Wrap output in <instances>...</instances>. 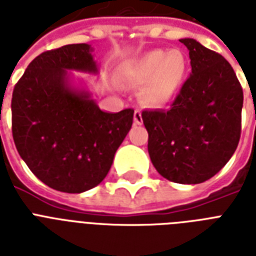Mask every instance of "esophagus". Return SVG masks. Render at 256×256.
Listing matches in <instances>:
<instances>
[{"instance_id":"obj_1","label":"esophagus","mask_w":256,"mask_h":256,"mask_svg":"<svg viewBox=\"0 0 256 256\" xmlns=\"http://www.w3.org/2000/svg\"><path fill=\"white\" fill-rule=\"evenodd\" d=\"M134 124H144V120H142V114H140V110H136V112H134Z\"/></svg>"}]
</instances>
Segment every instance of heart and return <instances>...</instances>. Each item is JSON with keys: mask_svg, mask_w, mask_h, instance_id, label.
<instances>
[{"mask_svg": "<svg viewBox=\"0 0 256 256\" xmlns=\"http://www.w3.org/2000/svg\"><path fill=\"white\" fill-rule=\"evenodd\" d=\"M186 73L187 58L179 49L150 50L126 69L130 81L136 85H144L142 98L154 108L166 106L174 100Z\"/></svg>", "mask_w": 256, "mask_h": 256, "instance_id": "heart-1", "label": "heart"}]
</instances>
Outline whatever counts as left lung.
Listing matches in <instances>:
<instances>
[{
    "mask_svg": "<svg viewBox=\"0 0 256 256\" xmlns=\"http://www.w3.org/2000/svg\"><path fill=\"white\" fill-rule=\"evenodd\" d=\"M191 74L168 110H144L148 156L164 178L183 184L202 183L230 160L242 128L243 90L231 65L192 38Z\"/></svg>",
    "mask_w": 256,
    "mask_h": 256,
    "instance_id": "8db88e82",
    "label": "left lung"
}]
</instances>
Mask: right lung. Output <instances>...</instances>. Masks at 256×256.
<instances>
[{"mask_svg": "<svg viewBox=\"0 0 256 256\" xmlns=\"http://www.w3.org/2000/svg\"><path fill=\"white\" fill-rule=\"evenodd\" d=\"M88 44L40 54L16 84L12 132L18 154L41 182L78 194L100 184L132 128V108L102 112L70 86L68 70L96 73Z\"/></svg>", "mask_w": 256, "mask_h": 256, "instance_id": "1", "label": "right lung"}]
</instances>
